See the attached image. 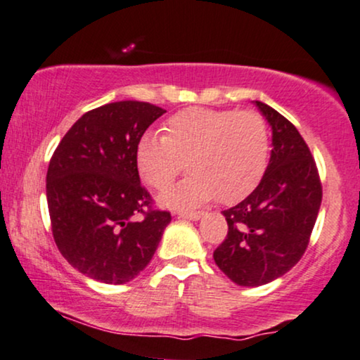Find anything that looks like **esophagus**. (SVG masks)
<instances>
[{"instance_id":"esophagus-1","label":"esophagus","mask_w":360,"mask_h":360,"mask_svg":"<svg viewBox=\"0 0 360 360\" xmlns=\"http://www.w3.org/2000/svg\"><path fill=\"white\" fill-rule=\"evenodd\" d=\"M177 214H179L181 217L189 219V220H199L204 215V212H200V210H198V212H193V210H179Z\"/></svg>"}]
</instances>
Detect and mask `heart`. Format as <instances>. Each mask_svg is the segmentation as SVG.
<instances>
[{"instance_id":"obj_1","label":"heart","mask_w":360,"mask_h":360,"mask_svg":"<svg viewBox=\"0 0 360 360\" xmlns=\"http://www.w3.org/2000/svg\"><path fill=\"white\" fill-rule=\"evenodd\" d=\"M270 131L260 113L237 108L181 110L162 124V136L145 133L135 160L141 179L165 191L184 171L191 176L162 194L171 207H193L217 195L232 204L250 194L265 174Z\"/></svg>"}]
</instances>
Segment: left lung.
<instances>
[{
  "mask_svg": "<svg viewBox=\"0 0 360 360\" xmlns=\"http://www.w3.org/2000/svg\"><path fill=\"white\" fill-rule=\"evenodd\" d=\"M255 103L271 124V158L255 191L222 212L229 232L214 250L217 266L240 286L270 283L301 260L323 199L318 167L303 136L276 110Z\"/></svg>",
  "mask_w": 360,
  "mask_h": 360,
  "instance_id": "1",
  "label": "left lung"
}]
</instances>
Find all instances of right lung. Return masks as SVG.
<instances>
[{
  "label": "right lung",
  "instance_id": "right-lung-1",
  "mask_svg": "<svg viewBox=\"0 0 360 360\" xmlns=\"http://www.w3.org/2000/svg\"><path fill=\"white\" fill-rule=\"evenodd\" d=\"M166 113L123 100L82 115L62 138L46 177L52 237L85 276L123 285L155 255L167 210L140 184L135 151L148 127Z\"/></svg>",
  "mask_w": 360,
  "mask_h": 360
}]
</instances>
